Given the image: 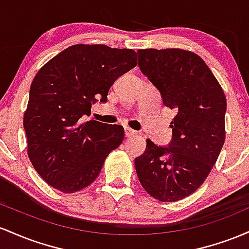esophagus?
<instances>
[{
	"instance_id": "34e87169",
	"label": "esophagus",
	"mask_w": 249,
	"mask_h": 249,
	"mask_svg": "<svg viewBox=\"0 0 249 249\" xmlns=\"http://www.w3.org/2000/svg\"><path fill=\"white\" fill-rule=\"evenodd\" d=\"M124 132H125V136H127V138H132V136H134L136 134V132L135 130H133L132 128H124Z\"/></svg>"
}]
</instances>
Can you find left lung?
I'll list each match as a JSON object with an SVG mask.
<instances>
[{
  "label": "left lung",
  "instance_id": "left-lung-1",
  "mask_svg": "<svg viewBox=\"0 0 249 249\" xmlns=\"http://www.w3.org/2000/svg\"><path fill=\"white\" fill-rule=\"evenodd\" d=\"M139 67L160 90L166 107L177 110L168 147L147 140L135 159L136 174L150 196L175 202L205 182L226 139L227 103L219 81L195 53L178 48L139 49Z\"/></svg>",
  "mask_w": 249,
  "mask_h": 249
}]
</instances>
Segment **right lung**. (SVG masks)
<instances>
[{
    "mask_svg": "<svg viewBox=\"0 0 249 249\" xmlns=\"http://www.w3.org/2000/svg\"><path fill=\"white\" fill-rule=\"evenodd\" d=\"M133 49L74 44L44 64L30 86L23 116L28 156L53 188L79 192L96 180L105 160L124 138L120 124L82 122L96 99L107 101L120 75L136 66Z\"/></svg>",
    "mask_w": 249,
    "mask_h": 249,
    "instance_id": "add662e5",
    "label": "right lung"
}]
</instances>
